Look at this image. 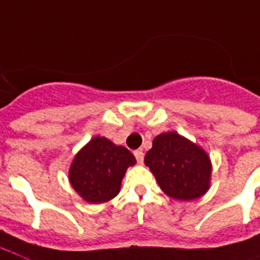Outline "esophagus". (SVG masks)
<instances>
[{
  "instance_id": "34e87169",
  "label": "esophagus",
  "mask_w": 260,
  "mask_h": 260,
  "mask_svg": "<svg viewBox=\"0 0 260 260\" xmlns=\"http://www.w3.org/2000/svg\"><path fill=\"white\" fill-rule=\"evenodd\" d=\"M134 156H136L137 161L140 162V164H142V161H144V152H142L141 149H138V150L134 152Z\"/></svg>"
}]
</instances>
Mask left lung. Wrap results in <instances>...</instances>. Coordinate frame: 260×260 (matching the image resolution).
Here are the masks:
<instances>
[{"label":"left lung","mask_w":260,"mask_h":260,"mask_svg":"<svg viewBox=\"0 0 260 260\" xmlns=\"http://www.w3.org/2000/svg\"><path fill=\"white\" fill-rule=\"evenodd\" d=\"M145 164L171 198L191 201L202 197L209 188L212 174L209 156L178 133L156 137L145 156Z\"/></svg>","instance_id":"8db88e82"}]
</instances>
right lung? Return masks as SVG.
Returning <instances> with one entry per match:
<instances>
[{"label": "right lung", "mask_w": 260, "mask_h": 260, "mask_svg": "<svg viewBox=\"0 0 260 260\" xmlns=\"http://www.w3.org/2000/svg\"><path fill=\"white\" fill-rule=\"evenodd\" d=\"M134 164L130 150L104 137H94L74 157L69 180L86 202H107L118 195L127 167Z\"/></svg>", "instance_id": "right-lung-1"}]
</instances>
